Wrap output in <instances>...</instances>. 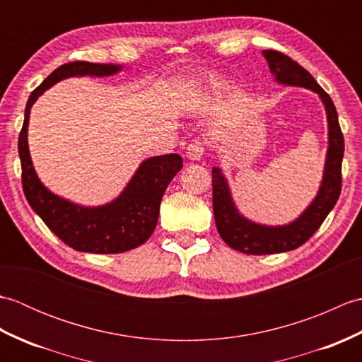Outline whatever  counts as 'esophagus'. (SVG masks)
<instances>
[{
	"instance_id": "obj_1",
	"label": "esophagus",
	"mask_w": 362,
	"mask_h": 362,
	"mask_svg": "<svg viewBox=\"0 0 362 362\" xmlns=\"http://www.w3.org/2000/svg\"><path fill=\"white\" fill-rule=\"evenodd\" d=\"M205 149H206L205 141L201 140V138H194V140L188 144L187 156L189 160H201Z\"/></svg>"
}]
</instances>
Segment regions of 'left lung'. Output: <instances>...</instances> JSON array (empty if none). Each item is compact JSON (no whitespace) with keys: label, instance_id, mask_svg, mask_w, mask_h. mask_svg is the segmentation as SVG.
<instances>
[{"label":"left lung","instance_id":"left-lung-1","mask_svg":"<svg viewBox=\"0 0 362 362\" xmlns=\"http://www.w3.org/2000/svg\"><path fill=\"white\" fill-rule=\"evenodd\" d=\"M263 54L271 71L276 76V81L288 86L310 88L320 95L328 117L329 146L324 182L317 197L302 216L284 227L258 226L240 216L230 197L224 175L221 174L219 168H213V213L218 232L230 247L247 255H271L300 247L317 232L336 205L342 188L344 135L332 98L303 66H300L286 54L274 49H266Z\"/></svg>","mask_w":362,"mask_h":362}]
</instances>
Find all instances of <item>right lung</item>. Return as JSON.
<instances>
[{
    "mask_svg": "<svg viewBox=\"0 0 362 362\" xmlns=\"http://www.w3.org/2000/svg\"><path fill=\"white\" fill-rule=\"evenodd\" d=\"M121 66L74 60L54 70L30 93L18 136L23 191L33 210L51 232L74 250L90 253H122L149 240L157 226L160 202L173 177L183 168L179 153L143 161L117 201L98 209H82L54 196L37 179L28 149L29 110L46 88L70 76H110Z\"/></svg>",
    "mask_w": 362,
    "mask_h": 362,
    "instance_id": "right-lung-1",
    "label": "right lung"
}]
</instances>
